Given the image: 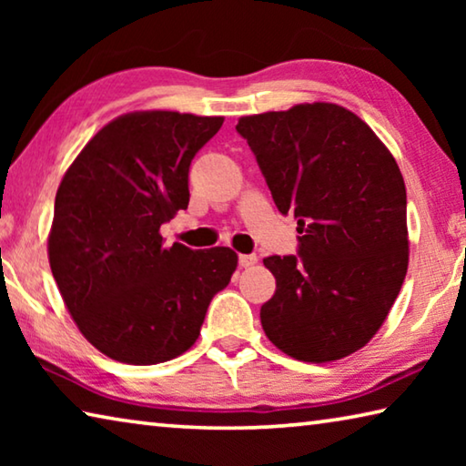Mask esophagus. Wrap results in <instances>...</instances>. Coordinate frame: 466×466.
Masks as SVG:
<instances>
[{"instance_id": "esophagus-1", "label": "esophagus", "mask_w": 466, "mask_h": 466, "mask_svg": "<svg viewBox=\"0 0 466 466\" xmlns=\"http://www.w3.org/2000/svg\"><path fill=\"white\" fill-rule=\"evenodd\" d=\"M238 263H240V267H244V269H247V267H252L257 263V255H240L238 257Z\"/></svg>"}]
</instances>
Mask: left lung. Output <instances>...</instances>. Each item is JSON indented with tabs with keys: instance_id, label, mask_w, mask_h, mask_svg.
I'll return each mask as SVG.
<instances>
[{
	"instance_id": "left-lung-1",
	"label": "left lung",
	"mask_w": 466,
	"mask_h": 466,
	"mask_svg": "<svg viewBox=\"0 0 466 466\" xmlns=\"http://www.w3.org/2000/svg\"><path fill=\"white\" fill-rule=\"evenodd\" d=\"M283 216L298 219V255L267 257L278 289L261 306L269 341L325 364L364 347L407 275L405 180L376 133L339 105L312 102L242 116Z\"/></svg>"
}]
</instances>
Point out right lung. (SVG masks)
Here are the masks:
<instances>
[{
    "label": "right lung",
    "mask_w": 466,
    "mask_h": 466,
    "mask_svg": "<svg viewBox=\"0 0 466 466\" xmlns=\"http://www.w3.org/2000/svg\"><path fill=\"white\" fill-rule=\"evenodd\" d=\"M224 116L139 110L116 116L67 168L55 197L49 263L82 335L110 360L162 364L199 337L230 283L228 247H164L160 226L188 205V167Z\"/></svg>",
    "instance_id": "1"
}]
</instances>
